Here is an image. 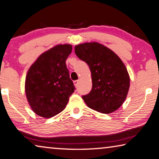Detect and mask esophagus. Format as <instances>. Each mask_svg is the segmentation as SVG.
<instances>
[{"label":"esophagus","instance_id":"obj_1","mask_svg":"<svg viewBox=\"0 0 159 159\" xmlns=\"http://www.w3.org/2000/svg\"><path fill=\"white\" fill-rule=\"evenodd\" d=\"M73 83H74V85L75 86V87H77V83H78V80H75V81L73 82Z\"/></svg>","mask_w":159,"mask_h":159}]
</instances>
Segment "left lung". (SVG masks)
<instances>
[{
	"label": "left lung",
	"mask_w": 159,
	"mask_h": 159,
	"mask_svg": "<svg viewBox=\"0 0 159 159\" xmlns=\"http://www.w3.org/2000/svg\"><path fill=\"white\" fill-rule=\"evenodd\" d=\"M75 53L88 64L92 75V91L82 97L87 106L106 114L118 110L125 100L130 84L122 60L111 49L96 41L76 45Z\"/></svg>",
	"instance_id": "left-lung-1"
}]
</instances>
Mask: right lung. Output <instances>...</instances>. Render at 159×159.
Segmentation results:
<instances>
[{
    "label": "right lung",
    "instance_id": "1",
    "mask_svg": "<svg viewBox=\"0 0 159 159\" xmlns=\"http://www.w3.org/2000/svg\"><path fill=\"white\" fill-rule=\"evenodd\" d=\"M72 49L70 44L56 45L41 53L29 68L25 94L36 115L50 118L66 108L75 90L66 64Z\"/></svg>",
    "mask_w": 159,
    "mask_h": 159
}]
</instances>
